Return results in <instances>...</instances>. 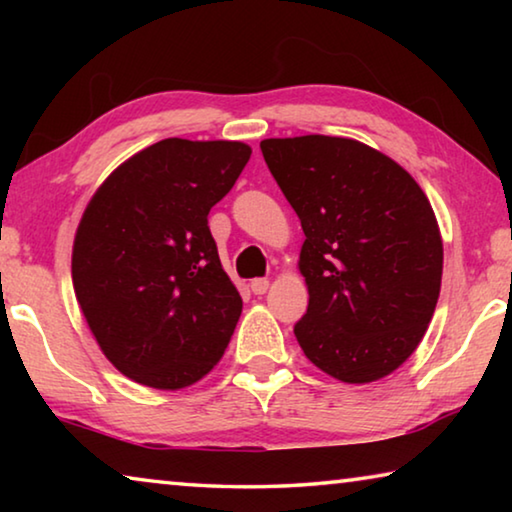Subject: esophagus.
Segmentation results:
<instances>
[{"instance_id": "obj_1", "label": "esophagus", "mask_w": 512, "mask_h": 512, "mask_svg": "<svg viewBox=\"0 0 512 512\" xmlns=\"http://www.w3.org/2000/svg\"><path fill=\"white\" fill-rule=\"evenodd\" d=\"M266 289H268L266 277H255V280L250 282V291H253L255 296H262V293H266Z\"/></svg>"}]
</instances>
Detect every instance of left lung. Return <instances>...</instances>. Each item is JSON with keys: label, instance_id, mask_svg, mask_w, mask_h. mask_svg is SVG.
Segmentation results:
<instances>
[{"label": "left lung", "instance_id": "1", "mask_svg": "<svg viewBox=\"0 0 512 512\" xmlns=\"http://www.w3.org/2000/svg\"><path fill=\"white\" fill-rule=\"evenodd\" d=\"M296 210L309 307L293 334L334 379L368 384L418 348L443 277V239L420 185L400 164L348 137L259 144Z\"/></svg>", "mask_w": 512, "mask_h": 512}]
</instances>
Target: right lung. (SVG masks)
Instances as JSON below:
<instances>
[{"mask_svg":"<svg viewBox=\"0 0 512 512\" xmlns=\"http://www.w3.org/2000/svg\"><path fill=\"white\" fill-rule=\"evenodd\" d=\"M248 160V144L169 137L112 171L85 207L76 300L108 361L137 384L178 391L228 348L241 296L207 214Z\"/></svg>","mask_w":512,"mask_h":512,"instance_id":"obj_1","label":"right lung"}]
</instances>
